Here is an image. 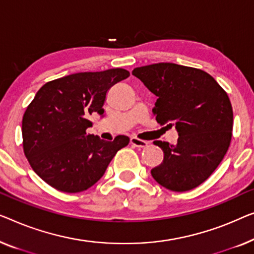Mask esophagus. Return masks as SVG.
<instances>
[{"mask_svg":"<svg viewBox=\"0 0 254 254\" xmlns=\"http://www.w3.org/2000/svg\"><path fill=\"white\" fill-rule=\"evenodd\" d=\"M130 144L133 146H137V148H145L148 145V142L144 141V139L136 137V136H133V137H130Z\"/></svg>","mask_w":254,"mask_h":254,"instance_id":"34e87169","label":"esophagus"}]
</instances>
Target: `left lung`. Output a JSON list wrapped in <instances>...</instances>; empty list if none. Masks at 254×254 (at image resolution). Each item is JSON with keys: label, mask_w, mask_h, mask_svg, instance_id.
Segmentation results:
<instances>
[{"label": "left lung", "mask_w": 254, "mask_h": 254, "mask_svg": "<svg viewBox=\"0 0 254 254\" xmlns=\"http://www.w3.org/2000/svg\"><path fill=\"white\" fill-rule=\"evenodd\" d=\"M157 96L152 109L160 124L175 126L176 144L154 141L164 160L151 175L164 188L188 191L211 176L221 163L233 135V108L223 88L203 69L157 63L133 69Z\"/></svg>", "instance_id": "left-lung-1"}]
</instances>
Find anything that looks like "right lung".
<instances>
[{"label":"right lung","instance_id":"1","mask_svg":"<svg viewBox=\"0 0 254 254\" xmlns=\"http://www.w3.org/2000/svg\"><path fill=\"white\" fill-rule=\"evenodd\" d=\"M129 72L111 68L80 72L47 82L23 116V149L31 167L43 181L63 192H81L94 186L129 137L112 142L87 134L89 116L103 115L113 84Z\"/></svg>","mask_w":254,"mask_h":254}]
</instances>
